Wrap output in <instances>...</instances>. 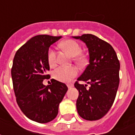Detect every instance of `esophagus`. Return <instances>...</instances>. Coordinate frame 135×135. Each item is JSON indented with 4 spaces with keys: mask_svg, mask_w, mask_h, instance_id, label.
Here are the masks:
<instances>
[{
    "mask_svg": "<svg viewBox=\"0 0 135 135\" xmlns=\"http://www.w3.org/2000/svg\"><path fill=\"white\" fill-rule=\"evenodd\" d=\"M67 87L69 89H70V88H71L73 87V85H71H71H67Z\"/></svg>",
    "mask_w": 135,
    "mask_h": 135,
    "instance_id": "34e87169",
    "label": "esophagus"
}]
</instances>
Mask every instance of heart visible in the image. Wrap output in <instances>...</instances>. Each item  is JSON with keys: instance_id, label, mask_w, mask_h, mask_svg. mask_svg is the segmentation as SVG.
Returning a JSON list of instances; mask_svg holds the SVG:
<instances>
[{"instance_id": "heart-1", "label": "heart", "mask_w": 135, "mask_h": 135, "mask_svg": "<svg viewBox=\"0 0 135 135\" xmlns=\"http://www.w3.org/2000/svg\"><path fill=\"white\" fill-rule=\"evenodd\" d=\"M62 48L68 51L71 55L74 57V60L79 63H82L84 59L80 53L82 48L79 44L73 40H67L61 43ZM47 61L50 66H54L56 64V54L53 48H50L47 51ZM78 71L74 66H61L54 70L53 73V77L60 82H69L74 77L77 75Z\"/></svg>"}]
</instances>
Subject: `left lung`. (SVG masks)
I'll return each instance as SVG.
<instances>
[{
	"mask_svg": "<svg viewBox=\"0 0 135 135\" xmlns=\"http://www.w3.org/2000/svg\"><path fill=\"white\" fill-rule=\"evenodd\" d=\"M85 42L89 50L90 64L77 79L74 87L79 91L76 109L88 121L101 119L112 106L119 85L120 63L115 50L107 42L91 34L73 37ZM83 81L91 85L79 84Z\"/></svg>",
	"mask_w": 135,
	"mask_h": 135,
	"instance_id": "obj_1",
	"label": "left lung"
}]
</instances>
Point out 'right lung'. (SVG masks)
<instances>
[{"mask_svg": "<svg viewBox=\"0 0 135 135\" xmlns=\"http://www.w3.org/2000/svg\"><path fill=\"white\" fill-rule=\"evenodd\" d=\"M61 36H35L16 51L11 68V77L17 104L27 118L38 123H47L58 115L59 103L68 88L64 83L49 79L47 51Z\"/></svg>", "mask_w": 135, "mask_h": 135, "instance_id": "1", "label": "right lung"}]
</instances>
